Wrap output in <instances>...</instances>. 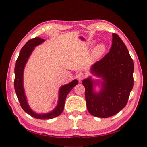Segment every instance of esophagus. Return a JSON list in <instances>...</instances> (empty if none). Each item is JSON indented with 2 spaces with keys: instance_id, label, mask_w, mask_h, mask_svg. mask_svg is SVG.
Instances as JSON below:
<instances>
[{
  "instance_id": "esophagus-1",
  "label": "esophagus",
  "mask_w": 147,
  "mask_h": 147,
  "mask_svg": "<svg viewBox=\"0 0 147 147\" xmlns=\"http://www.w3.org/2000/svg\"><path fill=\"white\" fill-rule=\"evenodd\" d=\"M84 76H84V74L83 73H78L76 75L77 79H78L79 81H80V80H83L84 78Z\"/></svg>"
}]
</instances>
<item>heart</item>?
Returning a JSON list of instances; mask_svg holds the SVG:
<instances>
[{
    "mask_svg": "<svg viewBox=\"0 0 147 147\" xmlns=\"http://www.w3.org/2000/svg\"><path fill=\"white\" fill-rule=\"evenodd\" d=\"M94 43V41L92 42V45ZM106 52V47L104 43L98 44L94 47L93 53H92V56L94 59H98L101 58Z\"/></svg>",
    "mask_w": 147,
    "mask_h": 147,
    "instance_id": "1",
    "label": "heart"
}]
</instances>
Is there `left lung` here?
I'll return each mask as SVG.
<instances>
[{
  "instance_id": "obj_1",
  "label": "left lung",
  "mask_w": 147,
  "mask_h": 147,
  "mask_svg": "<svg viewBox=\"0 0 147 147\" xmlns=\"http://www.w3.org/2000/svg\"><path fill=\"white\" fill-rule=\"evenodd\" d=\"M112 45L109 53L93 65L91 76L82 80L86 89L87 108L92 115L108 118L126 106L134 86V62L127 48L117 34H112ZM101 86L94 91V86Z\"/></svg>"
}]
</instances>
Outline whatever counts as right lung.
Wrapping results in <instances>:
<instances>
[{"instance_id":"1","label":"right lung","mask_w":147,"mask_h":147,"mask_svg":"<svg viewBox=\"0 0 147 147\" xmlns=\"http://www.w3.org/2000/svg\"><path fill=\"white\" fill-rule=\"evenodd\" d=\"M45 39L40 38H35L29 40L24 45L20 51L15 66V80L14 88L17 98L21 106L26 113L34 118L38 119H51L59 116L64 109V104L67 94L72 89L78 84V80H74L70 83L62 86L59 90L58 104L53 110L46 113H37L30 108L27 102L26 96L23 86V73L28 59L35 49V47L43 43Z\"/></svg>"}]
</instances>
